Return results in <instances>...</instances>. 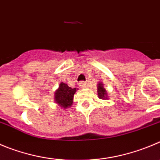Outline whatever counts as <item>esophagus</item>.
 Wrapping results in <instances>:
<instances>
[{
  "label": "esophagus",
  "instance_id": "34e87169",
  "mask_svg": "<svg viewBox=\"0 0 160 160\" xmlns=\"http://www.w3.org/2000/svg\"><path fill=\"white\" fill-rule=\"evenodd\" d=\"M86 83L83 81H81L79 83V86H80V88H86Z\"/></svg>",
  "mask_w": 160,
  "mask_h": 160
}]
</instances>
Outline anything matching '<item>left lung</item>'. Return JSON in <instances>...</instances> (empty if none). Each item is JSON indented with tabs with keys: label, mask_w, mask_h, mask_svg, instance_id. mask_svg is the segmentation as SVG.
Segmentation results:
<instances>
[{
	"label": "left lung",
	"mask_w": 160,
	"mask_h": 160,
	"mask_svg": "<svg viewBox=\"0 0 160 160\" xmlns=\"http://www.w3.org/2000/svg\"><path fill=\"white\" fill-rule=\"evenodd\" d=\"M97 93H98V98L102 100H107L108 98V94L106 91L105 88L103 87L102 82H98L97 84Z\"/></svg>",
	"instance_id": "obj_1"
}]
</instances>
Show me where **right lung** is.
Here are the masks:
<instances>
[{
  "mask_svg": "<svg viewBox=\"0 0 160 160\" xmlns=\"http://www.w3.org/2000/svg\"><path fill=\"white\" fill-rule=\"evenodd\" d=\"M78 90L77 88L68 87L67 83L61 82L58 88L54 92V102L60 107L63 109L69 108L73 103L74 94Z\"/></svg>",
  "mask_w": 160,
  "mask_h": 160,
  "instance_id": "1",
  "label": "right lung"
}]
</instances>
